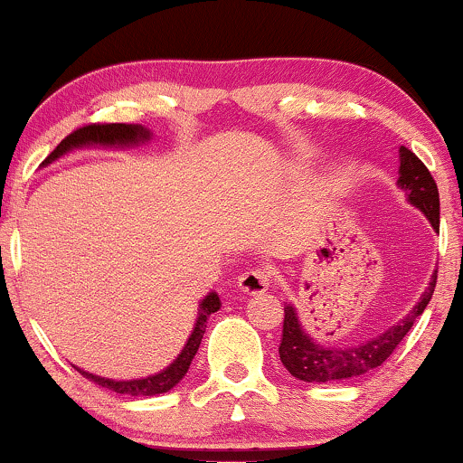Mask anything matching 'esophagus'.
Here are the masks:
<instances>
[{"label":"esophagus","mask_w":463,"mask_h":463,"mask_svg":"<svg viewBox=\"0 0 463 463\" xmlns=\"http://www.w3.org/2000/svg\"><path fill=\"white\" fill-rule=\"evenodd\" d=\"M269 283H272V274H269L266 268L246 269V272L240 276V289H242L244 293H249V296L268 291Z\"/></svg>","instance_id":"obj_1"}]
</instances>
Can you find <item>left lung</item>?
Segmentation results:
<instances>
[{"label": "left lung", "mask_w": 463, "mask_h": 463, "mask_svg": "<svg viewBox=\"0 0 463 463\" xmlns=\"http://www.w3.org/2000/svg\"><path fill=\"white\" fill-rule=\"evenodd\" d=\"M400 187L406 189V195L411 203L423 210L425 217L434 230L440 227V197H438L436 180L431 176L428 167L417 157L411 148H400ZM438 279V269L431 276L428 291L421 296L415 308L406 319H402L398 326L389 327L385 334L376 335L365 342H359L355 346H345V349H326L317 342L310 340V335L299 327L298 315L293 306L285 308L283 321V340H280L279 355L280 362L293 376L306 383H332L345 381L365 372L374 370L381 365L392 353L398 349V345L404 340V335L411 332L412 323L425 310L434 296V287Z\"/></svg>", "instance_id": "8db88e82"}]
</instances>
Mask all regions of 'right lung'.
Returning a JSON list of instances; mask_svg holds the SVG:
<instances>
[{
  "instance_id": "1",
  "label": "right lung",
  "mask_w": 463,
  "mask_h": 463,
  "mask_svg": "<svg viewBox=\"0 0 463 463\" xmlns=\"http://www.w3.org/2000/svg\"><path fill=\"white\" fill-rule=\"evenodd\" d=\"M148 140V131L144 128H137V125H125V123H89L82 125L71 131L70 136H65L61 142L57 144V148L52 151L48 157L42 161V164H51L57 157H61L63 153H68L70 148L76 146H85V144H136ZM221 308L219 296L217 293H210V296L203 299L200 304V317H197L195 329L194 334L189 335L187 345H184L183 353H180L176 362H174L170 368H165L164 372L155 376H146V378H137V381H112V378H101L95 374H89V372L76 368L82 376H87L89 381L98 383L99 387L110 389L114 393L121 395H131V398H144V395H157V393H165L176 385V383L187 374L191 362H194L197 349H200L203 332H206V321L213 312H217Z\"/></svg>"
}]
</instances>
